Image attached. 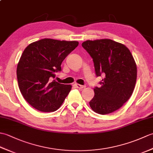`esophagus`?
<instances>
[{"label":"esophagus","mask_w":153,"mask_h":153,"mask_svg":"<svg viewBox=\"0 0 153 153\" xmlns=\"http://www.w3.org/2000/svg\"><path fill=\"white\" fill-rule=\"evenodd\" d=\"M75 86H76L77 88H78V89H83L85 87V86L84 85H80V84H77V83L75 84Z\"/></svg>","instance_id":"esophagus-1"}]
</instances>
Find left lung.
Returning a JSON list of instances; mask_svg holds the SVG:
<instances>
[{
  "instance_id": "left-lung-1",
  "label": "left lung",
  "mask_w": 153,
  "mask_h": 153,
  "mask_svg": "<svg viewBox=\"0 0 153 153\" xmlns=\"http://www.w3.org/2000/svg\"><path fill=\"white\" fill-rule=\"evenodd\" d=\"M93 58L97 77L105 76L100 87L94 88L89 102L94 112L107 114L123 106L131 96L137 79V66L124 45L111 39L87 40L82 44Z\"/></svg>"
}]
</instances>
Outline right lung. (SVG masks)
<instances>
[{"label":"right lung","instance_id":"add662e5","mask_svg":"<svg viewBox=\"0 0 153 153\" xmlns=\"http://www.w3.org/2000/svg\"><path fill=\"white\" fill-rule=\"evenodd\" d=\"M79 43L43 39L25 48L17 66L19 89L25 100L41 112L60 108L71 85L52 80L61 71V64Z\"/></svg>","mask_w":153,"mask_h":153}]
</instances>
